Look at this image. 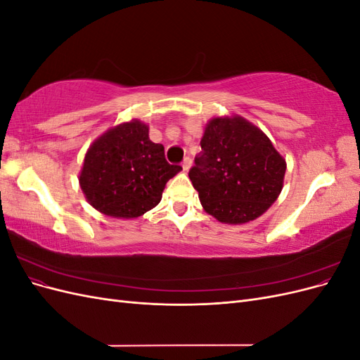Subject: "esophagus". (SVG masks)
Listing matches in <instances>:
<instances>
[{"instance_id": "obj_1", "label": "esophagus", "mask_w": 360, "mask_h": 360, "mask_svg": "<svg viewBox=\"0 0 360 360\" xmlns=\"http://www.w3.org/2000/svg\"><path fill=\"white\" fill-rule=\"evenodd\" d=\"M191 167H192V159L189 156H186L181 162V168H183V171H189Z\"/></svg>"}]
</instances>
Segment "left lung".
<instances>
[{
	"mask_svg": "<svg viewBox=\"0 0 360 360\" xmlns=\"http://www.w3.org/2000/svg\"><path fill=\"white\" fill-rule=\"evenodd\" d=\"M200 144L189 179L207 213L219 222L245 224L276 201L285 159L258 127L242 117H217Z\"/></svg>",
	"mask_w": 360,
	"mask_h": 360,
	"instance_id": "8db88e82",
	"label": "left lung"
}]
</instances>
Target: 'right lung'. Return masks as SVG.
Wrapping results in <instances>:
<instances>
[{"mask_svg": "<svg viewBox=\"0 0 360 360\" xmlns=\"http://www.w3.org/2000/svg\"><path fill=\"white\" fill-rule=\"evenodd\" d=\"M181 169L151 143L147 124L134 120L96 139L84 159L81 189L89 202L112 217H138L156 207L165 184Z\"/></svg>", "mask_w": 360, "mask_h": 360, "instance_id": "add662e5", "label": "right lung"}]
</instances>
